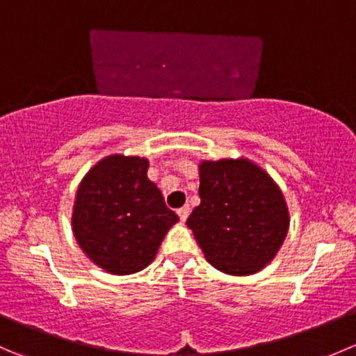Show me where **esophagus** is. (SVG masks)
<instances>
[{
	"instance_id": "1",
	"label": "esophagus",
	"mask_w": 356,
	"mask_h": 356,
	"mask_svg": "<svg viewBox=\"0 0 356 356\" xmlns=\"http://www.w3.org/2000/svg\"><path fill=\"white\" fill-rule=\"evenodd\" d=\"M189 211H191V208H189V204H184V207H181L177 210V215H179V218H181L182 222H186V218L189 217Z\"/></svg>"
}]
</instances>
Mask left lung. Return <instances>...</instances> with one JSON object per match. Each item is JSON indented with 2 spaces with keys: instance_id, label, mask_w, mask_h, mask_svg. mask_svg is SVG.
Masks as SVG:
<instances>
[{
  "instance_id": "8db88e82",
  "label": "left lung",
  "mask_w": 356,
  "mask_h": 356,
  "mask_svg": "<svg viewBox=\"0 0 356 356\" xmlns=\"http://www.w3.org/2000/svg\"><path fill=\"white\" fill-rule=\"evenodd\" d=\"M200 198L186 224L217 270L251 275L270 264L288 234L289 211L264 168L248 158L203 160Z\"/></svg>"
}]
</instances>
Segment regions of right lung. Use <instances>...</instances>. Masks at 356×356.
<instances>
[{
	"mask_svg": "<svg viewBox=\"0 0 356 356\" xmlns=\"http://www.w3.org/2000/svg\"><path fill=\"white\" fill-rule=\"evenodd\" d=\"M149 161L110 155L81 181L72 211V231L98 267L129 275L148 267L179 217L148 179Z\"/></svg>",
	"mask_w": 356,
	"mask_h": 356,
	"instance_id": "right-lung-1",
	"label": "right lung"
}]
</instances>
